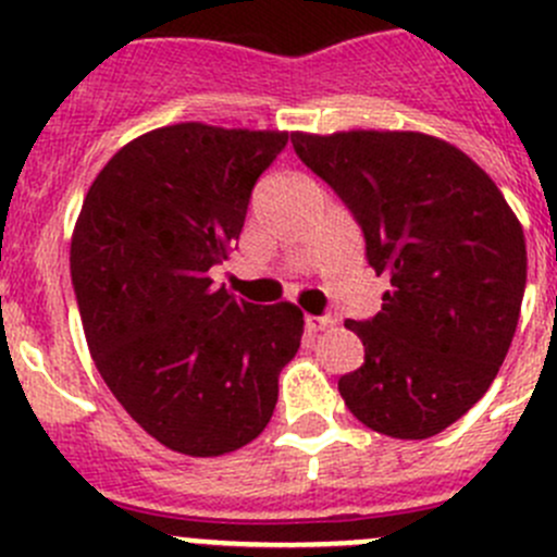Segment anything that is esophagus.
I'll use <instances>...</instances> for the list:
<instances>
[{
  "label": "esophagus",
  "instance_id": "obj_1",
  "mask_svg": "<svg viewBox=\"0 0 557 557\" xmlns=\"http://www.w3.org/2000/svg\"><path fill=\"white\" fill-rule=\"evenodd\" d=\"M334 323L332 315H307L305 318V326L310 329V332H323V329H329Z\"/></svg>",
  "mask_w": 557,
  "mask_h": 557
}]
</instances>
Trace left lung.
I'll list each match as a JSON object with an SVG mask.
<instances>
[{
  "mask_svg": "<svg viewBox=\"0 0 557 557\" xmlns=\"http://www.w3.org/2000/svg\"><path fill=\"white\" fill-rule=\"evenodd\" d=\"M301 163L348 207L367 263L392 290L345 321L364 364L339 377L350 413L381 435L422 441L473 408L509 354L525 236L495 182L424 133L290 135Z\"/></svg>",
  "mask_w": 557,
  "mask_h": 557,
  "instance_id": "left-lung-1",
  "label": "left lung"
}]
</instances>
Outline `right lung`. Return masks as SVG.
I'll return each mask as SVG.
<instances>
[{
    "label": "right lung",
    "instance_id": "1",
    "mask_svg": "<svg viewBox=\"0 0 557 557\" xmlns=\"http://www.w3.org/2000/svg\"><path fill=\"white\" fill-rule=\"evenodd\" d=\"M288 133L185 122L119 149L91 182L70 274L91 359L154 441L220 457L263 433L301 343L294 305L236 299L209 269L239 239Z\"/></svg>",
    "mask_w": 557,
    "mask_h": 557
}]
</instances>
